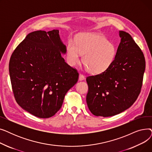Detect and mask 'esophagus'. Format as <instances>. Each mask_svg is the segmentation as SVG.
Wrapping results in <instances>:
<instances>
[{
  "label": "esophagus",
  "mask_w": 152,
  "mask_h": 152,
  "mask_svg": "<svg viewBox=\"0 0 152 152\" xmlns=\"http://www.w3.org/2000/svg\"><path fill=\"white\" fill-rule=\"evenodd\" d=\"M84 79H85V77L82 74H79V81H83L84 80Z\"/></svg>",
  "instance_id": "1"
}]
</instances>
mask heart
Here are the masks:
<instances>
[{"label": "heart", "instance_id": "obj_1", "mask_svg": "<svg viewBox=\"0 0 152 152\" xmlns=\"http://www.w3.org/2000/svg\"><path fill=\"white\" fill-rule=\"evenodd\" d=\"M82 61L87 71L99 74L107 70L112 64L116 56L115 45L102 35L86 33L79 35L75 44L69 41L66 48V59L68 64L74 66Z\"/></svg>", "mask_w": 152, "mask_h": 152}]
</instances>
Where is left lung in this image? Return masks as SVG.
<instances>
[{
  "instance_id": "8db88e82",
  "label": "left lung",
  "mask_w": 152,
  "mask_h": 152,
  "mask_svg": "<svg viewBox=\"0 0 152 152\" xmlns=\"http://www.w3.org/2000/svg\"><path fill=\"white\" fill-rule=\"evenodd\" d=\"M121 42L110 66L87 76V106L95 116L108 117L129 108L140 93L145 60L131 36L119 31Z\"/></svg>"
}]
</instances>
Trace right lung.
Returning a JSON list of instances; mask_svg holds the SVG:
<instances>
[{
  "instance_id": "1",
  "label": "right lung",
  "mask_w": 152,
  "mask_h": 152,
  "mask_svg": "<svg viewBox=\"0 0 152 152\" xmlns=\"http://www.w3.org/2000/svg\"><path fill=\"white\" fill-rule=\"evenodd\" d=\"M58 30L28 34L12 53L9 73L16 102L40 118H49L60 109L66 92L79 73L61 57L66 46Z\"/></svg>"
}]
</instances>
